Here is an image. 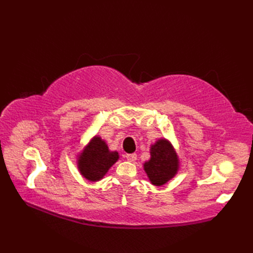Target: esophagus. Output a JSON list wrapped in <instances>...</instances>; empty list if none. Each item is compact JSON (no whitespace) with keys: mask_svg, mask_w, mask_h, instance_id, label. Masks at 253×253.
Segmentation results:
<instances>
[{"mask_svg":"<svg viewBox=\"0 0 253 253\" xmlns=\"http://www.w3.org/2000/svg\"><path fill=\"white\" fill-rule=\"evenodd\" d=\"M126 158L127 162H129V163H134V162H136L137 155H136V154H127V155L126 156Z\"/></svg>","mask_w":253,"mask_h":253,"instance_id":"1","label":"esophagus"}]
</instances>
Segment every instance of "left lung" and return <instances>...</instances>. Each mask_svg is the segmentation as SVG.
<instances>
[{
  "label": "left lung",
  "instance_id": "1",
  "mask_svg": "<svg viewBox=\"0 0 253 253\" xmlns=\"http://www.w3.org/2000/svg\"><path fill=\"white\" fill-rule=\"evenodd\" d=\"M150 159L143 163V170L153 186H164L179 171V158L173 144L159 138L150 147Z\"/></svg>",
  "mask_w": 253,
  "mask_h": 253
}]
</instances>
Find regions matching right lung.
<instances>
[{"label":"right lung","instance_id":"1","mask_svg":"<svg viewBox=\"0 0 253 253\" xmlns=\"http://www.w3.org/2000/svg\"><path fill=\"white\" fill-rule=\"evenodd\" d=\"M118 159V152L111 151L105 140L95 135L77 155V168L83 178L96 182L104 177Z\"/></svg>","mask_w":253,"mask_h":253}]
</instances>
